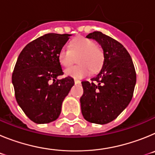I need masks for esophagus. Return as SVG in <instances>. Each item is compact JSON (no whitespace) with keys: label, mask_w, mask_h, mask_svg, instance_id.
Masks as SVG:
<instances>
[{"label":"esophagus","mask_w":155,"mask_h":155,"mask_svg":"<svg viewBox=\"0 0 155 155\" xmlns=\"http://www.w3.org/2000/svg\"><path fill=\"white\" fill-rule=\"evenodd\" d=\"M74 83L76 84H81V81L78 80V79H74Z\"/></svg>","instance_id":"esophagus-1"}]
</instances>
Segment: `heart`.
Returning a JSON list of instances; mask_svg holds the SVG:
<instances>
[{"mask_svg": "<svg viewBox=\"0 0 155 155\" xmlns=\"http://www.w3.org/2000/svg\"><path fill=\"white\" fill-rule=\"evenodd\" d=\"M69 49L62 48L57 54L59 63L68 68L74 63L75 57L79 64L68 68L65 74L74 78H82L90 74L91 71L96 72L103 65L104 53L94 40L84 36H78L70 42Z\"/></svg>", "mask_w": 155, "mask_h": 155, "instance_id": "b5f03b06", "label": "heart"}]
</instances>
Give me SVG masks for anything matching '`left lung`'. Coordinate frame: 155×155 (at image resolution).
<instances>
[{"mask_svg": "<svg viewBox=\"0 0 155 155\" xmlns=\"http://www.w3.org/2000/svg\"><path fill=\"white\" fill-rule=\"evenodd\" d=\"M86 38L101 45L104 63L91 81L81 82V113L90 123L105 124L117 118L132 99L136 71L130 55L118 41L101 31H93Z\"/></svg>", "mask_w": 155, "mask_h": 155, "instance_id": "left-lung-1", "label": "left lung"}]
</instances>
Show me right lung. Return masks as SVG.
I'll list each match as a JSON object with an SVG mask.
<instances>
[{"label": "right lung", "instance_id": "add662e5", "mask_svg": "<svg viewBox=\"0 0 155 155\" xmlns=\"http://www.w3.org/2000/svg\"><path fill=\"white\" fill-rule=\"evenodd\" d=\"M70 35L45 34L27 44L18 57L12 74L16 101L35 124L57 120L63 101L74 84L71 77L57 79L64 74L57 54Z\"/></svg>", "mask_w": 155, "mask_h": 155}]
</instances>
